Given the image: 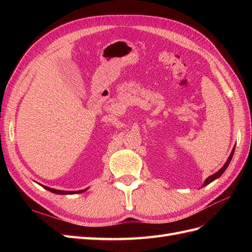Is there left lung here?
<instances>
[{"instance_id":"obj_1","label":"left lung","mask_w":252,"mask_h":252,"mask_svg":"<svg viewBox=\"0 0 252 252\" xmlns=\"http://www.w3.org/2000/svg\"><path fill=\"white\" fill-rule=\"evenodd\" d=\"M234 147H233V149H232V151H231V154H230V156H229V158H228V159L226 161V163L224 164V166L222 167V168H220L219 171H217L216 173H213L212 175H210V177H208L207 179L205 180V182H204V184H203V187L204 186H206V185H208V184H210L211 182H213L215 180H217V179H219L220 175H222L224 172H225V170L227 169V167L229 166V164H230V161H231V158H232V157H233V154H234Z\"/></svg>"}]
</instances>
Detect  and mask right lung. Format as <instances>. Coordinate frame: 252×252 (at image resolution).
Returning a JSON list of instances; mask_svg holds the SVG:
<instances>
[{"label":"right lung","mask_w":252,"mask_h":252,"mask_svg":"<svg viewBox=\"0 0 252 252\" xmlns=\"http://www.w3.org/2000/svg\"><path fill=\"white\" fill-rule=\"evenodd\" d=\"M41 186L43 188L46 189V190H48V191H51V192L56 193V194H75V193H82L84 191H86V190L88 189V188H86V189H83V190H77V191H66V190H58V189H53V188L44 186V185H41Z\"/></svg>","instance_id":"obj_1"}]
</instances>
